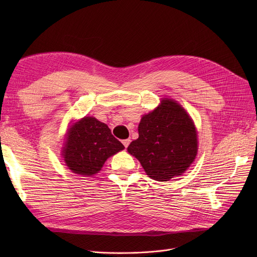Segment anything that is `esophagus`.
I'll use <instances>...</instances> for the list:
<instances>
[{"label":"esophagus","mask_w":257,"mask_h":257,"mask_svg":"<svg viewBox=\"0 0 257 257\" xmlns=\"http://www.w3.org/2000/svg\"><path fill=\"white\" fill-rule=\"evenodd\" d=\"M130 142H131V141H130L129 139H127V140H124L121 143H123V145L125 146V148H127V147L129 146V144H130Z\"/></svg>","instance_id":"1"}]
</instances>
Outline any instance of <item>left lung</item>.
<instances>
[{
  "instance_id": "1",
  "label": "left lung",
  "mask_w": 257,
  "mask_h": 257,
  "mask_svg": "<svg viewBox=\"0 0 257 257\" xmlns=\"http://www.w3.org/2000/svg\"><path fill=\"white\" fill-rule=\"evenodd\" d=\"M127 150L139 159L150 178L169 181L182 175L197 156L194 121L179 103L164 98L153 111L142 117L139 139Z\"/></svg>"
}]
</instances>
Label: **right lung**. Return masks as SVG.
<instances>
[{
  "mask_svg": "<svg viewBox=\"0 0 257 257\" xmlns=\"http://www.w3.org/2000/svg\"><path fill=\"white\" fill-rule=\"evenodd\" d=\"M125 149L108 126L93 116H84L67 131L62 156L73 173L89 177L97 174L110 156Z\"/></svg>",
  "mask_w": 257,
  "mask_h": 257,
  "instance_id": "obj_1",
  "label": "right lung"
}]
</instances>
